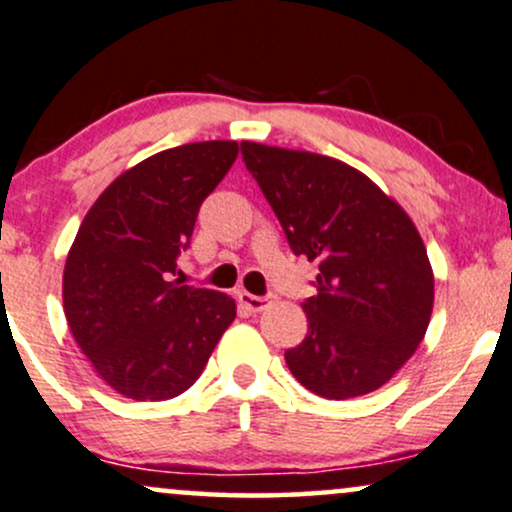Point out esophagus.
Instances as JSON below:
<instances>
[{"label": "esophagus", "mask_w": 512, "mask_h": 512, "mask_svg": "<svg viewBox=\"0 0 512 512\" xmlns=\"http://www.w3.org/2000/svg\"><path fill=\"white\" fill-rule=\"evenodd\" d=\"M272 300H274L272 293H269V295H252V293H248V291L240 293V303L248 307L250 312H262L264 307L272 303Z\"/></svg>", "instance_id": "34e87169"}]
</instances>
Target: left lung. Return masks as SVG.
<instances>
[{"label": "left lung", "mask_w": 512, "mask_h": 512, "mask_svg": "<svg viewBox=\"0 0 512 512\" xmlns=\"http://www.w3.org/2000/svg\"><path fill=\"white\" fill-rule=\"evenodd\" d=\"M295 255L319 262L307 336L286 365L329 400L381 389L427 334L434 274L412 219L362 171L334 157L240 143Z\"/></svg>", "instance_id": "obj_1"}]
</instances>
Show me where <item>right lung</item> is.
Returning <instances> with one entry per match:
<instances>
[{
	"label": "right lung",
	"mask_w": 512,
	"mask_h": 512,
	"mask_svg": "<svg viewBox=\"0 0 512 512\" xmlns=\"http://www.w3.org/2000/svg\"><path fill=\"white\" fill-rule=\"evenodd\" d=\"M236 157V140L157 152L123 171L80 224L64 267L66 322L121 396L166 400L190 389L236 319L229 295L174 279L200 205Z\"/></svg>",
	"instance_id": "obj_1"
}]
</instances>
